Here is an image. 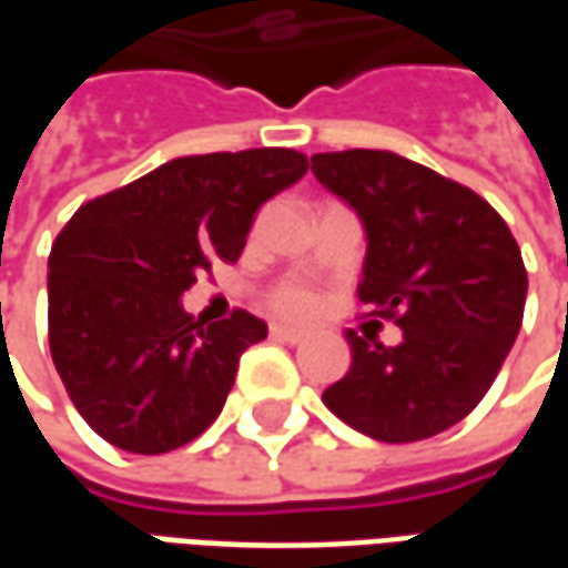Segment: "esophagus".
<instances>
[{"label":"esophagus","instance_id":"1","mask_svg":"<svg viewBox=\"0 0 568 568\" xmlns=\"http://www.w3.org/2000/svg\"><path fill=\"white\" fill-rule=\"evenodd\" d=\"M273 341H285V344H301L304 341V332L297 328H288V325H271Z\"/></svg>","mask_w":568,"mask_h":568}]
</instances>
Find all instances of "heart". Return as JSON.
<instances>
[{
    "label": "heart",
    "instance_id": "1",
    "mask_svg": "<svg viewBox=\"0 0 568 568\" xmlns=\"http://www.w3.org/2000/svg\"><path fill=\"white\" fill-rule=\"evenodd\" d=\"M271 304L273 310L283 313V316L304 320V316H310V313L316 310V297L310 295L307 288H301V285H283V288L271 297Z\"/></svg>",
    "mask_w": 568,
    "mask_h": 568
}]
</instances>
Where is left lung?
Segmentation results:
<instances>
[{
  "instance_id": "obj_1",
  "label": "left lung",
  "mask_w": 568,
  "mask_h": 568,
  "mask_svg": "<svg viewBox=\"0 0 568 568\" xmlns=\"http://www.w3.org/2000/svg\"><path fill=\"white\" fill-rule=\"evenodd\" d=\"M310 163L365 227L358 301L405 334L383 346L346 332L353 365L322 402L374 440L432 438L475 410L517 341L520 248L471 187L395 151H325Z\"/></svg>"
}]
</instances>
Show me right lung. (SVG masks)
<instances>
[{
    "label": "right lung",
    "instance_id": "1",
    "mask_svg": "<svg viewBox=\"0 0 568 568\" xmlns=\"http://www.w3.org/2000/svg\"><path fill=\"white\" fill-rule=\"evenodd\" d=\"M304 173L292 149L187 154L69 219L48 258V341L100 438L158 456L222 414L243 349L267 325L234 310L203 328L182 295L212 261L240 258L261 203Z\"/></svg>",
    "mask_w": 568,
    "mask_h": 568
}]
</instances>
